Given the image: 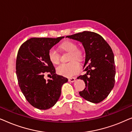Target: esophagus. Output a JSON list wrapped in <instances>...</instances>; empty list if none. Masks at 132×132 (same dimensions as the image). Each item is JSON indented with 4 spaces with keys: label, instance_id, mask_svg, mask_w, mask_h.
Returning a JSON list of instances; mask_svg holds the SVG:
<instances>
[{
    "label": "esophagus",
    "instance_id": "esophagus-1",
    "mask_svg": "<svg viewBox=\"0 0 132 132\" xmlns=\"http://www.w3.org/2000/svg\"><path fill=\"white\" fill-rule=\"evenodd\" d=\"M75 80H76V78H75V77H71V78L68 79V81H69L70 82H75Z\"/></svg>",
    "mask_w": 132,
    "mask_h": 132
}]
</instances>
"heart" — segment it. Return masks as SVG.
Wrapping results in <instances>:
<instances>
[{
  "instance_id": "obj_1",
  "label": "heart",
  "mask_w": 132,
  "mask_h": 132,
  "mask_svg": "<svg viewBox=\"0 0 132 132\" xmlns=\"http://www.w3.org/2000/svg\"><path fill=\"white\" fill-rule=\"evenodd\" d=\"M59 47L64 51L70 52L69 61L71 62L66 64H61L56 68V71L59 75L63 76L70 77L76 75L80 71V65L77 61H81L84 57L82 50L77 48V46L75 42L67 40L61 43ZM48 56L52 64H57L59 62L60 55L55 48H51L48 50Z\"/></svg>"
}]
</instances>
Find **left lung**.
Masks as SVG:
<instances>
[{
    "instance_id": "8db88e82",
    "label": "left lung",
    "mask_w": 132,
    "mask_h": 132,
    "mask_svg": "<svg viewBox=\"0 0 132 132\" xmlns=\"http://www.w3.org/2000/svg\"><path fill=\"white\" fill-rule=\"evenodd\" d=\"M66 37L82 43L85 51L84 68L86 73L77 79L84 80L86 87L79 94L94 103L102 102L115 84V65L111 47L102 36L93 32L84 31Z\"/></svg>"
}]
</instances>
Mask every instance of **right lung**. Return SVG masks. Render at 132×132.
Wrapping results in <instances>:
<instances>
[{
    "mask_svg": "<svg viewBox=\"0 0 132 132\" xmlns=\"http://www.w3.org/2000/svg\"><path fill=\"white\" fill-rule=\"evenodd\" d=\"M64 37L32 38L22 44L16 59V75L21 92L32 106L40 110L53 107L59 100L61 87L68 79L56 74L48 50ZM52 76L46 81L44 73Z\"/></svg>",
    "mask_w": 132,
    "mask_h": 132,
    "instance_id": "right-lung-1",
    "label": "right lung"
}]
</instances>
